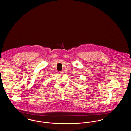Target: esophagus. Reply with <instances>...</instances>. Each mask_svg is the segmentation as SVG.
Wrapping results in <instances>:
<instances>
[{"label": "esophagus", "mask_w": 131, "mask_h": 131, "mask_svg": "<svg viewBox=\"0 0 131 131\" xmlns=\"http://www.w3.org/2000/svg\"><path fill=\"white\" fill-rule=\"evenodd\" d=\"M63 73H64V72H63V71H60V72H58V74H59V75H63Z\"/></svg>", "instance_id": "obj_1"}]
</instances>
